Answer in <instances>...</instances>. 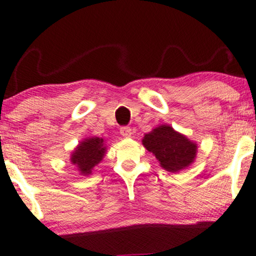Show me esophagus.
Listing matches in <instances>:
<instances>
[{"label":"esophagus","mask_w":256,"mask_h":256,"mask_svg":"<svg viewBox=\"0 0 256 256\" xmlns=\"http://www.w3.org/2000/svg\"><path fill=\"white\" fill-rule=\"evenodd\" d=\"M120 134L124 138H130L131 136L134 134V132H132V130L128 128V126H122V128H120Z\"/></svg>","instance_id":"1"}]
</instances>
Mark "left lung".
<instances>
[{"label":"left lung","mask_w":256,"mask_h":256,"mask_svg":"<svg viewBox=\"0 0 256 256\" xmlns=\"http://www.w3.org/2000/svg\"><path fill=\"white\" fill-rule=\"evenodd\" d=\"M142 142L148 152L153 153L160 168L171 173L190 168L196 158V142L168 124L156 126L144 136Z\"/></svg>","instance_id":"left-lung-1"}]
</instances>
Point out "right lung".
Listing matches in <instances>:
<instances>
[{
	"label": "right lung",
	"mask_w": 256,
	"mask_h": 256,
	"mask_svg": "<svg viewBox=\"0 0 256 256\" xmlns=\"http://www.w3.org/2000/svg\"><path fill=\"white\" fill-rule=\"evenodd\" d=\"M106 154V144L103 138L88 137L80 142L70 156V162L74 165L80 176H90Z\"/></svg>",
	"instance_id": "right-lung-1"
}]
</instances>
